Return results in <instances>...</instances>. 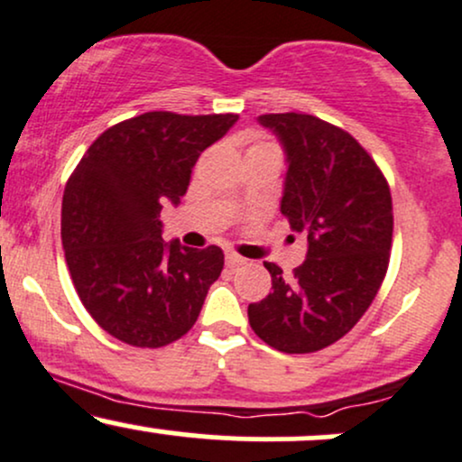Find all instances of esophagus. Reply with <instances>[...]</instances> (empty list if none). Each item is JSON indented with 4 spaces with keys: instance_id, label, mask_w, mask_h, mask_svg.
<instances>
[{
    "instance_id": "1",
    "label": "esophagus",
    "mask_w": 462,
    "mask_h": 462,
    "mask_svg": "<svg viewBox=\"0 0 462 462\" xmlns=\"http://www.w3.org/2000/svg\"><path fill=\"white\" fill-rule=\"evenodd\" d=\"M247 261L243 256H238L235 252H227L226 254V264L227 267H238V264H245Z\"/></svg>"
}]
</instances>
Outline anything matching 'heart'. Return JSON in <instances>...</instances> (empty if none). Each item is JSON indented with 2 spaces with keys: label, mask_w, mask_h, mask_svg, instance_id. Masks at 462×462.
Here are the masks:
<instances>
[{
  "label": "heart",
  "mask_w": 462,
  "mask_h": 462,
  "mask_svg": "<svg viewBox=\"0 0 462 462\" xmlns=\"http://www.w3.org/2000/svg\"><path fill=\"white\" fill-rule=\"evenodd\" d=\"M249 152H264V153H273V156H278L280 161H282V152H280V147L275 145V143H272V141H264V139L256 141V143H254L252 147H249L247 153H249Z\"/></svg>",
  "instance_id": "obj_1"
}]
</instances>
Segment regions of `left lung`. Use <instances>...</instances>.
Segmentation results:
<instances>
[{
	"label": "left lung",
	"mask_w": 462,
	"mask_h": 462,
	"mask_svg": "<svg viewBox=\"0 0 462 462\" xmlns=\"http://www.w3.org/2000/svg\"><path fill=\"white\" fill-rule=\"evenodd\" d=\"M282 141L289 161L282 215L309 238L293 273L275 263L272 293L249 304V326L284 354L332 346L356 326L389 269L393 201L369 152L338 125L312 115H261Z\"/></svg>",
	"instance_id": "left-lung-1"
}]
</instances>
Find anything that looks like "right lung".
<instances>
[{
	"label": "right lung",
	"mask_w": 462,
	"mask_h": 462,
	"mask_svg": "<svg viewBox=\"0 0 462 462\" xmlns=\"http://www.w3.org/2000/svg\"><path fill=\"white\" fill-rule=\"evenodd\" d=\"M238 115L153 110L99 134L67 180L62 247L88 315L119 341L164 347L198 321L224 252L162 241L164 201L187 193L190 169Z\"/></svg>",
	"instance_id": "add662e5"
}]
</instances>
